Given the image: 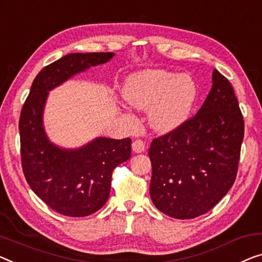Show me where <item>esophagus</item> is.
Wrapping results in <instances>:
<instances>
[{"mask_svg": "<svg viewBox=\"0 0 262 262\" xmlns=\"http://www.w3.org/2000/svg\"><path fill=\"white\" fill-rule=\"evenodd\" d=\"M132 148L134 153H142V151L146 149V144H144L142 140H135L132 144Z\"/></svg>", "mask_w": 262, "mask_h": 262, "instance_id": "34e87169", "label": "esophagus"}]
</instances>
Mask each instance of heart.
<instances>
[{"label": "heart", "mask_w": 262, "mask_h": 262, "mask_svg": "<svg viewBox=\"0 0 262 262\" xmlns=\"http://www.w3.org/2000/svg\"><path fill=\"white\" fill-rule=\"evenodd\" d=\"M196 88L189 76L166 72L146 70L126 81L123 97L132 107L149 109L150 127L159 133L177 128L192 108Z\"/></svg>", "instance_id": "b5f03b06"}]
</instances>
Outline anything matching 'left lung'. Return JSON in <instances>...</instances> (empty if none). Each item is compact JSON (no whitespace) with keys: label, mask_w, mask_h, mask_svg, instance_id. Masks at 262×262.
Instances as JSON below:
<instances>
[{"label":"left lung","mask_w":262,"mask_h":262,"mask_svg":"<svg viewBox=\"0 0 262 262\" xmlns=\"http://www.w3.org/2000/svg\"><path fill=\"white\" fill-rule=\"evenodd\" d=\"M212 89L193 118L153 140L149 193L166 215L200 216L235 181L245 123L231 82L213 70Z\"/></svg>","instance_id":"left-lung-1"}]
</instances>
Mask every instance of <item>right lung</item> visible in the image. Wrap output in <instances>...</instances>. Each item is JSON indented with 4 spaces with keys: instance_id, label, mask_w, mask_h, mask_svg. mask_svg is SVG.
<instances>
[{
    "instance_id": "add662e5",
    "label": "right lung",
    "mask_w": 262,
    "mask_h": 262,
    "mask_svg": "<svg viewBox=\"0 0 262 262\" xmlns=\"http://www.w3.org/2000/svg\"><path fill=\"white\" fill-rule=\"evenodd\" d=\"M114 53H74L47 66L31 84L19 115L21 161L26 180L47 206L67 216L95 213L106 204L112 174L130 158L132 140L97 138L77 149H63L47 138L43 109L48 92Z\"/></svg>"
}]
</instances>
